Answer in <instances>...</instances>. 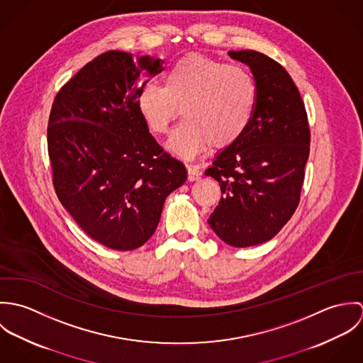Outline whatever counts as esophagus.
Masks as SVG:
<instances>
[{
  "mask_svg": "<svg viewBox=\"0 0 363 363\" xmlns=\"http://www.w3.org/2000/svg\"><path fill=\"white\" fill-rule=\"evenodd\" d=\"M186 167H187V179H189V182H196V180L200 179L201 172H200V169L196 164H187Z\"/></svg>",
  "mask_w": 363,
  "mask_h": 363,
  "instance_id": "esophagus-1",
  "label": "esophagus"
}]
</instances>
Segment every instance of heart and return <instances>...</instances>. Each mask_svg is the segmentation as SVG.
Segmentation results:
<instances>
[{
  "label": "heart",
  "instance_id": "heart-1",
  "mask_svg": "<svg viewBox=\"0 0 363 363\" xmlns=\"http://www.w3.org/2000/svg\"><path fill=\"white\" fill-rule=\"evenodd\" d=\"M257 104L253 75L240 65H228L200 54L179 58L163 75V86L145 84L137 106L156 135L169 131L180 108L183 121L167 148L183 157L203 152L212 144L225 148L247 130Z\"/></svg>",
  "mask_w": 363,
  "mask_h": 363
}]
</instances>
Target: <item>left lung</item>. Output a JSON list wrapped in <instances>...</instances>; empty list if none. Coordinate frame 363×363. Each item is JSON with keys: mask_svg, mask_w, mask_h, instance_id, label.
Here are the masks:
<instances>
[{"mask_svg": "<svg viewBox=\"0 0 363 363\" xmlns=\"http://www.w3.org/2000/svg\"><path fill=\"white\" fill-rule=\"evenodd\" d=\"M228 54L249 65L257 104L246 133L206 170L222 193L208 223L226 245L250 247L272 239L298 207L311 130L301 94L281 64L255 50Z\"/></svg>", "mask_w": 363, "mask_h": 363, "instance_id": "left-lung-1", "label": "left lung"}]
</instances>
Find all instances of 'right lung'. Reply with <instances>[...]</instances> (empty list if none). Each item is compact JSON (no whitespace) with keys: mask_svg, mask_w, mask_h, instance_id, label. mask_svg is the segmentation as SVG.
I'll return each instance as SVG.
<instances>
[{"mask_svg":"<svg viewBox=\"0 0 363 363\" xmlns=\"http://www.w3.org/2000/svg\"><path fill=\"white\" fill-rule=\"evenodd\" d=\"M163 61L106 52L81 68L52 102L48 147L55 194L79 228L113 250H134L156 230L184 164L151 135L137 99Z\"/></svg>","mask_w":363,"mask_h":363,"instance_id":"obj_1","label":"right lung"}]
</instances>
